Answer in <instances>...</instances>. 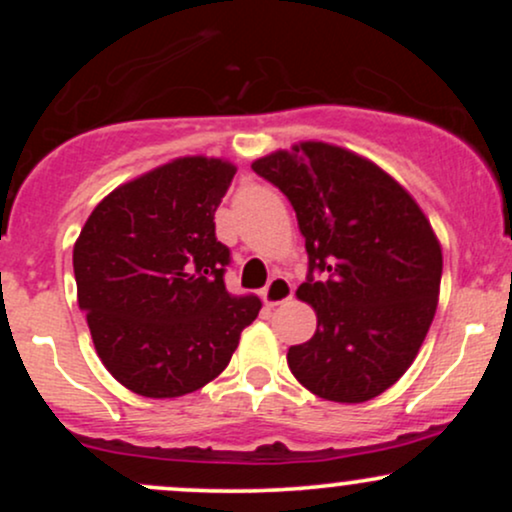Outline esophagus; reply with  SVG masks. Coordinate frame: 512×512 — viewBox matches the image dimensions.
Listing matches in <instances>:
<instances>
[{
    "mask_svg": "<svg viewBox=\"0 0 512 512\" xmlns=\"http://www.w3.org/2000/svg\"><path fill=\"white\" fill-rule=\"evenodd\" d=\"M293 298V286L286 276L276 274L269 279V284L262 289V301L267 305H281Z\"/></svg>",
    "mask_w": 512,
    "mask_h": 512,
    "instance_id": "esophagus-1",
    "label": "esophagus"
}]
</instances>
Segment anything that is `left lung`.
I'll return each instance as SVG.
<instances>
[{
  "mask_svg": "<svg viewBox=\"0 0 512 512\" xmlns=\"http://www.w3.org/2000/svg\"><path fill=\"white\" fill-rule=\"evenodd\" d=\"M252 170L289 197L308 250L296 296L317 330L289 349L291 373L330 402L378 397L407 373L436 315L443 252L431 221L390 173L342 146L298 142Z\"/></svg>",
  "mask_w": 512,
  "mask_h": 512,
  "instance_id": "1",
  "label": "left lung"
}]
</instances>
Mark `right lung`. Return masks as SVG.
<instances>
[{
    "mask_svg": "<svg viewBox=\"0 0 512 512\" xmlns=\"http://www.w3.org/2000/svg\"><path fill=\"white\" fill-rule=\"evenodd\" d=\"M236 166L182 156L122 182L91 211L74 243L79 308L110 375L142 397L199 390L231 361L257 296L223 284L231 252L214 211Z\"/></svg>",
    "mask_w": 512,
    "mask_h": 512,
    "instance_id": "1",
    "label": "right lung"
}]
</instances>
